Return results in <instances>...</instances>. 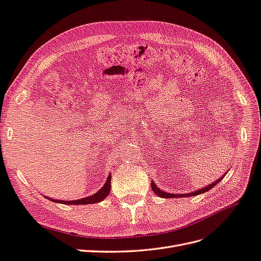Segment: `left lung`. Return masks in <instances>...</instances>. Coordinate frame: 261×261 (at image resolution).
Segmentation results:
<instances>
[{
  "label": "left lung",
  "instance_id": "obj_1",
  "mask_svg": "<svg viewBox=\"0 0 261 261\" xmlns=\"http://www.w3.org/2000/svg\"><path fill=\"white\" fill-rule=\"evenodd\" d=\"M222 178H224V176H223ZM220 181H221V178H220V179H218L217 181H215V182L209 185V186H207V187H205V188L197 190V191H195V192L185 193V195H180V193H179V195H174V193H167V192H165V191H163V190L159 189V187L155 185L154 181L151 182V187H152V190L156 193V195H158L159 197H162V198H180V197H191V196L193 197V196H198V195H200V193H202V192H205V191H207V190H210L211 188L215 187V185L219 184Z\"/></svg>",
  "mask_w": 261,
  "mask_h": 261
}]
</instances>
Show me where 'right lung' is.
<instances>
[{
  "instance_id": "1",
  "label": "right lung",
  "mask_w": 261,
  "mask_h": 261,
  "mask_svg": "<svg viewBox=\"0 0 261 261\" xmlns=\"http://www.w3.org/2000/svg\"><path fill=\"white\" fill-rule=\"evenodd\" d=\"M110 180H111V176L109 175L107 178V181L105 182V185L102 186V188L100 190H98L95 195L87 197V198H83L80 200H73V201H61V200H54L49 198L51 201L54 202H60V203H64V204H92V203H97L105 199L110 192Z\"/></svg>"
}]
</instances>
